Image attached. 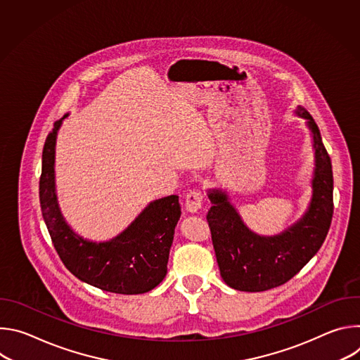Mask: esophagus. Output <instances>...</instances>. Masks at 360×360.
I'll return each instance as SVG.
<instances>
[{"mask_svg":"<svg viewBox=\"0 0 360 360\" xmlns=\"http://www.w3.org/2000/svg\"><path fill=\"white\" fill-rule=\"evenodd\" d=\"M202 208V193L199 191H191L185 198V211L189 214H198Z\"/></svg>","mask_w":360,"mask_h":360,"instance_id":"esophagus-1","label":"esophagus"}]
</instances>
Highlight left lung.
I'll return each mask as SVG.
<instances>
[{
	"label": "left lung",
	"instance_id": "obj_1",
	"mask_svg": "<svg viewBox=\"0 0 360 360\" xmlns=\"http://www.w3.org/2000/svg\"><path fill=\"white\" fill-rule=\"evenodd\" d=\"M295 115L304 120L314 150L312 196L303 215L276 235H261L242 219L231 195L208 189L212 208L207 219L212 232L217 262L224 282L236 290L262 292L293 278L321 249L333 215V174L319 128L302 107Z\"/></svg>",
	"mask_w": 360,
	"mask_h": 360
}]
</instances>
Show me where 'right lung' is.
<instances>
[{
	"mask_svg": "<svg viewBox=\"0 0 360 360\" xmlns=\"http://www.w3.org/2000/svg\"><path fill=\"white\" fill-rule=\"evenodd\" d=\"M68 115L54 124L42 149L39 202L54 248L67 269L91 286L121 295L149 292L167 275L169 249L181 218L179 196L150 200L111 239L92 240L81 236L61 212L56 184L57 136Z\"/></svg>",
	"mask_w": 360,
	"mask_h": 360,
	"instance_id": "1",
	"label": "right lung"
}]
</instances>
